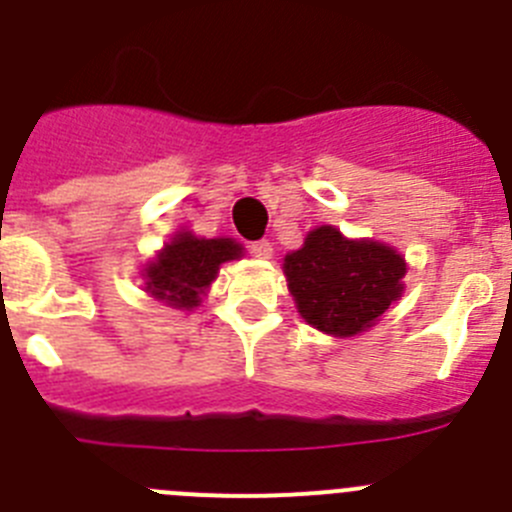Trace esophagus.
Here are the masks:
<instances>
[{
	"mask_svg": "<svg viewBox=\"0 0 512 512\" xmlns=\"http://www.w3.org/2000/svg\"><path fill=\"white\" fill-rule=\"evenodd\" d=\"M250 252L255 257H260V260H270L272 245L267 240H257V242H252V245H250Z\"/></svg>",
	"mask_w": 512,
	"mask_h": 512,
	"instance_id": "obj_1",
	"label": "esophagus"
}]
</instances>
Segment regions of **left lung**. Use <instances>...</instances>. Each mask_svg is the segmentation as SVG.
Returning a JSON list of instances; mask_svg holds the SVG:
<instances>
[{
	"instance_id": "left-lung-1",
	"label": "left lung",
	"mask_w": 512,
	"mask_h": 512,
	"mask_svg": "<svg viewBox=\"0 0 512 512\" xmlns=\"http://www.w3.org/2000/svg\"><path fill=\"white\" fill-rule=\"evenodd\" d=\"M285 278L305 323L336 338L356 336L379 321L401 298L407 262L394 247L374 240H346L323 224L303 247L285 255Z\"/></svg>"
}]
</instances>
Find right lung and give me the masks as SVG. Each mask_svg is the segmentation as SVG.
<instances>
[{
  "label": "right lung",
  "instance_id": "1",
  "mask_svg": "<svg viewBox=\"0 0 512 512\" xmlns=\"http://www.w3.org/2000/svg\"><path fill=\"white\" fill-rule=\"evenodd\" d=\"M240 255L242 245L229 237L204 240L191 232H176L174 240L143 270L146 293L169 308H197L202 303V295L217 278L219 265L237 260Z\"/></svg>",
  "mask_w": 512,
  "mask_h": 512
}]
</instances>
